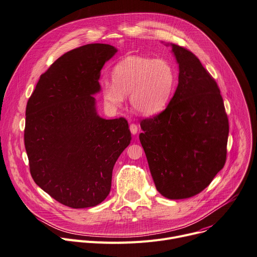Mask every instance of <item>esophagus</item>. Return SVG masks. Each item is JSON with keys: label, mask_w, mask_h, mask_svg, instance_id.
I'll return each mask as SVG.
<instances>
[{"label": "esophagus", "mask_w": 257, "mask_h": 257, "mask_svg": "<svg viewBox=\"0 0 257 257\" xmlns=\"http://www.w3.org/2000/svg\"><path fill=\"white\" fill-rule=\"evenodd\" d=\"M130 130H131V133H132L133 135H136V134L138 133V130H139V127H138L137 124L132 123V124L130 125Z\"/></svg>", "instance_id": "obj_1"}]
</instances>
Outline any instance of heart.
<instances>
[{
  "label": "heart",
  "mask_w": 257,
  "mask_h": 257,
  "mask_svg": "<svg viewBox=\"0 0 257 257\" xmlns=\"http://www.w3.org/2000/svg\"><path fill=\"white\" fill-rule=\"evenodd\" d=\"M112 83H105L102 95L111 108H119L125 95H131L135 111L154 115L169 104L176 81V73L165 58L128 56L112 72Z\"/></svg>",
  "instance_id": "obj_1"
}]
</instances>
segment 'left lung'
<instances>
[{"label": "left lung", "instance_id": "8db88e82", "mask_svg": "<svg viewBox=\"0 0 257 257\" xmlns=\"http://www.w3.org/2000/svg\"><path fill=\"white\" fill-rule=\"evenodd\" d=\"M171 46L178 86L163 112L141 121L139 138L157 191L181 200L203 191L223 168L229 126L214 78L191 51Z\"/></svg>", "mask_w": 257, "mask_h": 257}]
</instances>
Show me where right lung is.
I'll list each match as a JSON object with an SVG mask.
<instances>
[{"instance_id": "right-lung-1", "label": "right lung", "mask_w": 257, "mask_h": 257, "mask_svg": "<svg viewBox=\"0 0 257 257\" xmlns=\"http://www.w3.org/2000/svg\"><path fill=\"white\" fill-rule=\"evenodd\" d=\"M109 44H87L57 60L40 76L26 109L25 146L36 184L74 209L101 204L111 189L112 171L132 137L125 118L104 119L93 94Z\"/></svg>"}]
</instances>
